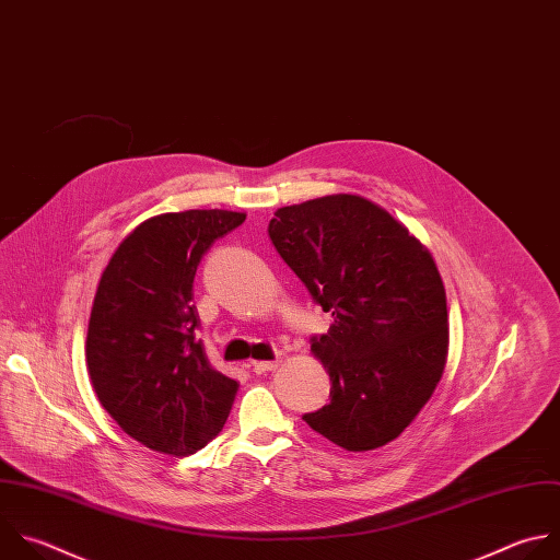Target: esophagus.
<instances>
[{
  "label": "esophagus",
  "mask_w": 560,
  "mask_h": 560,
  "mask_svg": "<svg viewBox=\"0 0 560 560\" xmlns=\"http://www.w3.org/2000/svg\"><path fill=\"white\" fill-rule=\"evenodd\" d=\"M279 366V360H261V362H253V371L257 376L268 374V371H275Z\"/></svg>",
  "instance_id": "34e87169"
}]
</instances>
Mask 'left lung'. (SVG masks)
I'll return each mask as SVG.
<instances>
[{"label": "left lung", "instance_id": "8db88e82", "mask_svg": "<svg viewBox=\"0 0 560 560\" xmlns=\"http://www.w3.org/2000/svg\"><path fill=\"white\" fill-rule=\"evenodd\" d=\"M268 235L314 303L329 405L303 420L347 451L396 440L433 396L448 351L446 292L431 253L385 209L325 196L275 213Z\"/></svg>", "mask_w": 560, "mask_h": 560}]
</instances>
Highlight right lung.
I'll return each instance as SVG.
<instances>
[{
    "instance_id": "1",
    "label": "right lung",
    "mask_w": 560,
    "mask_h": 560,
    "mask_svg": "<svg viewBox=\"0 0 560 560\" xmlns=\"http://www.w3.org/2000/svg\"><path fill=\"white\" fill-rule=\"evenodd\" d=\"M244 213L184 211L142 222L112 255L94 296L85 358L118 427L151 451L186 457L226 424L237 383L209 362L194 279Z\"/></svg>"
}]
</instances>
